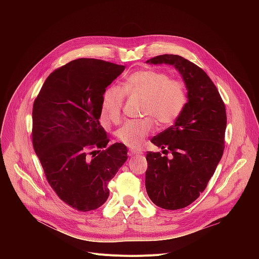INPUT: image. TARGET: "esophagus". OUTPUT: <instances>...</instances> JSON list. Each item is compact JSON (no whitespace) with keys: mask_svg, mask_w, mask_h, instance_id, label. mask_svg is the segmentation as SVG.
<instances>
[{"mask_svg":"<svg viewBox=\"0 0 259 259\" xmlns=\"http://www.w3.org/2000/svg\"><path fill=\"white\" fill-rule=\"evenodd\" d=\"M128 155L129 156H137V155H142V152L141 151H137V150H129L128 152Z\"/></svg>","mask_w":259,"mask_h":259,"instance_id":"1","label":"esophagus"}]
</instances>
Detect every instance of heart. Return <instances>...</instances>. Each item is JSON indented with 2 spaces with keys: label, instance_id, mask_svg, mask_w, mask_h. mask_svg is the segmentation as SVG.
Returning <instances> with one entry per match:
<instances>
[{
  "label": "heart",
  "instance_id": "obj_1",
  "mask_svg": "<svg viewBox=\"0 0 259 259\" xmlns=\"http://www.w3.org/2000/svg\"><path fill=\"white\" fill-rule=\"evenodd\" d=\"M126 95L143 98L141 114L149 116L129 121L117 131L118 140L131 149H139L153 132L155 122L152 116L160 125H171L181 116L188 102L187 86L182 81L171 79L164 71L141 69L131 73L122 88L109 86L104 90L100 102L103 123L117 125L121 122Z\"/></svg>",
  "mask_w": 259,
  "mask_h": 259
}]
</instances>
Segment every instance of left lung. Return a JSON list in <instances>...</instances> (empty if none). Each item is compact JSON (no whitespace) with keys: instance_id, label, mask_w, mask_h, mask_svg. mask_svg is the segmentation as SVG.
I'll list each match as a JSON object with an SVG mask.
<instances>
[{"instance_id":"1","label":"left lung","mask_w":259,"mask_h":259,"mask_svg":"<svg viewBox=\"0 0 259 259\" xmlns=\"http://www.w3.org/2000/svg\"><path fill=\"white\" fill-rule=\"evenodd\" d=\"M146 63H168L180 72L188 89V102L181 116L152 139L170 152L171 159L147 152L145 189L157 206L177 210L191 205L215 172L224 155L227 112L225 102L207 73L179 55L164 54Z\"/></svg>"}]
</instances>
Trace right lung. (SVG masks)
<instances>
[{"mask_svg":"<svg viewBox=\"0 0 259 259\" xmlns=\"http://www.w3.org/2000/svg\"><path fill=\"white\" fill-rule=\"evenodd\" d=\"M124 69L101 59H75L50 73L33 102V150L59 199L81 212L107 200V184L128 158L125 144H108L99 123L102 93ZM95 148L105 150L93 155Z\"/></svg>","mask_w":259,"mask_h":259,"instance_id":"add662e5","label":"right lung"}]
</instances>
